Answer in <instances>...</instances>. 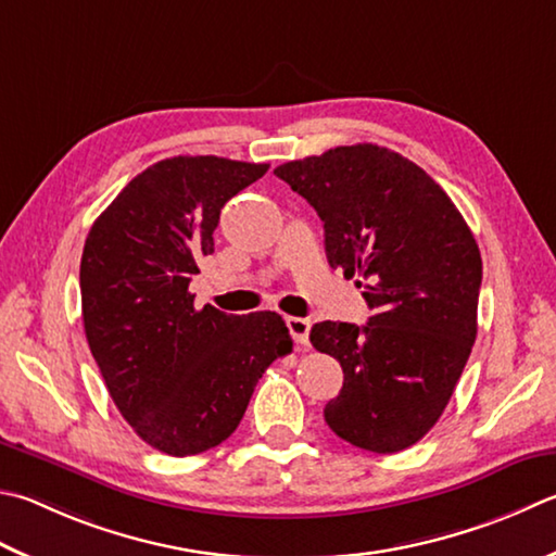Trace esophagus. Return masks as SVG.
<instances>
[{"mask_svg": "<svg viewBox=\"0 0 556 556\" xmlns=\"http://www.w3.org/2000/svg\"><path fill=\"white\" fill-rule=\"evenodd\" d=\"M287 328H289V332H291V338H294L299 350L308 348V330H311V320H308V318L289 316V318H287Z\"/></svg>", "mask_w": 556, "mask_h": 556, "instance_id": "esophagus-1", "label": "esophagus"}]
</instances>
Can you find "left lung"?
I'll return each mask as SVG.
<instances>
[{
  "label": "left lung",
  "mask_w": 556,
  "mask_h": 556,
  "mask_svg": "<svg viewBox=\"0 0 556 556\" xmlns=\"http://www.w3.org/2000/svg\"><path fill=\"white\" fill-rule=\"evenodd\" d=\"M275 175L316 208L330 267L359 277L375 311L367 326L311 328L313 348L345 375L323 410L328 428L377 454L416 445L477 340L481 252L467 220L426 169L371 143L291 160Z\"/></svg>",
  "instance_id": "8db88e82"
}]
</instances>
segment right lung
<instances>
[{
  "label": "right lung",
  "mask_w": 556,
  "mask_h": 556,
  "mask_svg": "<svg viewBox=\"0 0 556 556\" xmlns=\"http://www.w3.org/2000/svg\"><path fill=\"white\" fill-rule=\"evenodd\" d=\"M269 165L216 155L160 160L94 220L79 265L89 350L128 426L173 457L216 447L252 391L291 352L275 311L197 308L189 291L214 252L220 208Z\"/></svg>",
  "instance_id": "obj_1"
}]
</instances>
